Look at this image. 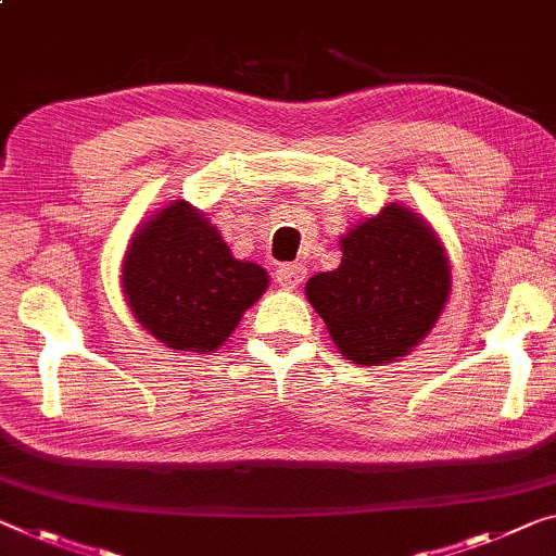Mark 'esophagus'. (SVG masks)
Segmentation results:
<instances>
[{
	"instance_id": "esophagus-1",
	"label": "esophagus",
	"mask_w": 556,
	"mask_h": 556,
	"mask_svg": "<svg viewBox=\"0 0 556 556\" xmlns=\"http://www.w3.org/2000/svg\"><path fill=\"white\" fill-rule=\"evenodd\" d=\"M303 278H305V268L301 263H283V266L276 270V280L288 290L301 286Z\"/></svg>"
}]
</instances>
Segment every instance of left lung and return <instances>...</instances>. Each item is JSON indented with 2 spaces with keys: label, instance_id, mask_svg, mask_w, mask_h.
Segmentation results:
<instances>
[{
  "label": "left lung",
  "instance_id": "left-lung-1",
  "mask_svg": "<svg viewBox=\"0 0 556 556\" xmlns=\"http://www.w3.org/2000/svg\"><path fill=\"white\" fill-rule=\"evenodd\" d=\"M340 268L307 280L305 295L340 353L392 363L432 330L450 295V266L432 228L397 203L340 241Z\"/></svg>",
  "mask_w": 556,
  "mask_h": 556
}]
</instances>
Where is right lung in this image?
Instances as JSON below:
<instances>
[{
    "mask_svg": "<svg viewBox=\"0 0 556 556\" xmlns=\"http://www.w3.org/2000/svg\"><path fill=\"white\" fill-rule=\"evenodd\" d=\"M136 320L174 350L211 353L226 343L268 273L236 261L191 203L176 201L134 236L122 270Z\"/></svg>",
    "mask_w": 556,
    "mask_h": 556,
    "instance_id": "add662e5",
    "label": "right lung"
}]
</instances>
